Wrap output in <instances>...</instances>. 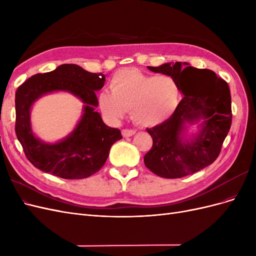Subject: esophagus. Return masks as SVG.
<instances>
[{
  "instance_id": "esophagus-1",
  "label": "esophagus",
  "mask_w": 256,
  "mask_h": 256,
  "mask_svg": "<svg viewBox=\"0 0 256 256\" xmlns=\"http://www.w3.org/2000/svg\"><path fill=\"white\" fill-rule=\"evenodd\" d=\"M134 134H136V130H134V129H122V136H125V138L134 136Z\"/></svg>"
}]
</instances>
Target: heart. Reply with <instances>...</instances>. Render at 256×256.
<instances>
[{
  "label": "heart",
  "mask_w": 256,
  "mask_h": 256,
  "mask_svg": "<svg viewBox=\"0 0 256 256\" xmlns=\"http://www.w3.org/2000/svg\"><path fill=\"white\" fill-rule=\"evenodd\" d=\"M110 88L98 96L104 118L118 122L130 110L132 120L143 127L157 126L170 118L180 98V88L172 76L144 74L134 68L116 72Z\"/></svg>",
  "instance_id": "obj_1"
}]
</instances>
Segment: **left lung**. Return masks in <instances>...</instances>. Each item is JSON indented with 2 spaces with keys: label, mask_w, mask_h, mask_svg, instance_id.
I'll return each instance as SVG.
<instances>
[{
  "label": "left lung",
  "mask_w": 256,
  "mask_h": 256,
  "mask_svg": "<svg viewBox=\"0 0 256 256\" xmlns=\"http://www.w3.org/2000/svg\"><path fill=\"white\" fill-rule=\"evenodd\" d=\"M148 69L172 76L184 97L166 122L147 132L152 147L144 156L147 168L164 178H180L198 172L218 158L232 125L228 83L209 69H198L176 62ZM203 119L200 131L189 140L183 131L187 123Z\"/></svg>",
  "instance_id": "obj_1"
}]
</instances>
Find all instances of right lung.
Wrapping results in <instances>:
<instances>
[{
    "mask_svg": "<svg viewBox=\"0 0 256 256\" xmlns=\"http://www.w3.org/2000/svg\"><path fill=\"white\" fill-rule=\"evenodd\" d=\"M106 76L78 65L64 64L56 70L37 74L22 83L16 92V134L28 160L42 172L65 180H82L98 172L109 156L111 146L122 138L120 130L104 122L95 111V92L102 88ZM65 90L86 104L84 115L73 132L58 144H44L30 128V106L47 92Z\"/></svg>",
    "mask_w": 256,
    "mask_h": 256,
    "instance_id": "right-lung-1",
    "label": "right lung"
}]
</instances>
